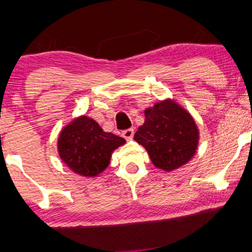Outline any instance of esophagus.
<instances>
[{
	"label": "esophagus",
	"mask_w": 252,
	"mask_h": 252,
	"mask_svg": "<svg viewBox=\"0 0 252 252\" xmlns=\"http://www.w3.org/2000/svg\"><path fill=\"white\" fill-rule=\"evenodd\" d=\"M122 136L126 139H131L134 137V129H126L122 131Z\"/></svg>",
	"instance_id": "1"
}]
</instances>
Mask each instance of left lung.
I'll list each match as a JSON object with an SVG mask.
<instances>
[{"label": "left lung", "mask_w": 252, "mask_h": 252, "mask_svg": "<svg viewBox=\"0 0 252 252\" xmlns=\"http://www.w3.org/2000/svg\"><path fill=\"white\" fill-rule=\"evenodd\" d=\"M145 148L154 165L171 171L195 155L198 129L187 110L171 101H163L145 110V122L134 136Z\"/></svg>", "instance_id": "obj_1"}]
</instances>
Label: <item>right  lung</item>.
Masks as SVG:
<instances>
[{"label": "right lung", "instance_id": "obj_1", "mask_svg": "<svg viewBox=\"0 0 252 252\" xmlns=\"http://www.w3.org/2000/svg\"><path fill=\"white\" fill-rule=\"evenodd\" d=\"M124 143L126 141L120 136L103 131L93 118L82 116L62 130L59 154L71 170L94 177L107 168L111 153Z\"/></svg>", "mask_w": 252, "mask_h": 252}]
</instances>
